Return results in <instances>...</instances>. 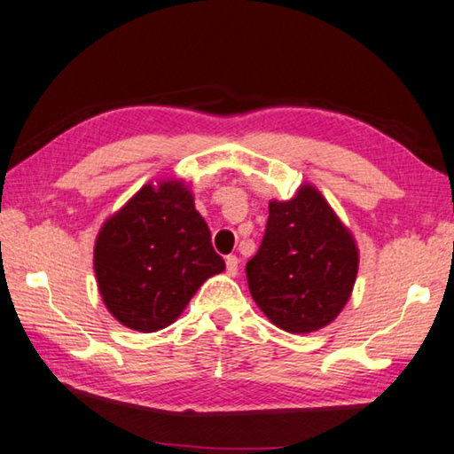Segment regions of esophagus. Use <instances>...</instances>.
<instances>
[{
    "label": "esophagus",
    "mask_w": 454,
    "mask_h": 454,
    "mask_svg": "<svg viewBox=\"0 0 454 454\" xmlns=\"http://www.w3.org/2000/svg\"><path fill=\"white\" fill-rule=\"evenodd\" d=\"M238 266H240V258L238 255H228L226 258V270L230 276H236L238 274Z\"/></svg>",
    "instance_id": "esophagus-1"
}]
</instances>
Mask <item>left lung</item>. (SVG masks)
I'll return each mask as SVG.
<instances>
[{
	"instance_id": "8db88e82",
	"label": "left lung",
	"mask_w": 454,
	"mask_h": 454,
	"mask_svg": "<svg viewBox=\"0 0 454 454\" xmlns=\"http://www.w3.org/2000/svg\"><path fill=\"white\" fill-rule=\"evenodd\" d=\"M356 240L316 186L271 200L266 234L246 276L254 301L271 324L311 333L340 316L357 278Z\"/></svg>"
}]
</instances>
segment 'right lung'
<instances>
[{"mask_svg": "<svg viewBox=\"0 0 454 454\" xmlns=\"http://www.w3.org/2000/svg\"><path fill=\"white\" fill-rule=\"evenodd\" d=\"M95 276L122 325L153 333L175 324L196 290L224 271L184 180L145 184L98 230Z\"/></svg>", "mask_w": 454, "mask_h": 454, "instance_id": "obj_1", "label": "right lung"}]
</instances>
